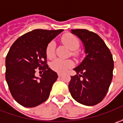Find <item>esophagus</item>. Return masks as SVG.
<instances>
[{"mask_svg": "<svg viewBox=\"0 0 123 123\" xmlns=\"http://www.w3.org/2000/svg\"><path fill=\"white\" fill-rule=\"evenodd\" d=\"M62 76V74H61V73H58V77H61Z\"/></svg>", "mask_w": 123, "mask_h": 123, "instance_id": "1", "label": "esophagus"}]
</instances>
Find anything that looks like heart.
Masks as SVG:
<instances>
[{
	"label": "heart",
	"mask_w": 123,
	"mask_h": 123,
	"mask_svg": "<svg viewBox=\"0 0 123 123\" xmlns=\"http://www.w3.org/2000/svg\"><path fill=\"white\" fill-rule=\"evenodd\" d=\"M62 42L64 44L66 45L69 49L73 50V54L76 55V51L79 46V41L77 37L72 34L67 33L62 37ZM55 41H51L48 44L46 50V56L49 58H53L55 56ZM73 66V62L70 59H61L57 58L51 63V68L54 70L59 73H64L70 68Z\"/></svg>",
	"instance_id": "b5f03b06"
}]
</instances>
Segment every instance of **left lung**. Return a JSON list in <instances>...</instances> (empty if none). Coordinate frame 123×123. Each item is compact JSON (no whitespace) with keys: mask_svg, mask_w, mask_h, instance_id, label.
I'll return each instance as SVG.
<instances>
[{"mask_svg":"<svg viewBox=\"0 0 123 123\" xmlns=\"http://www.w3.org/2000/svg\"><path fill=\"white\" fill-rule=\"evenodd\" d=\"M82 42L86 56L73 69L69 91L81 104L92 106L101 101L106 95L113 77L114 61L110 50L97 34L86 29H72Z\"/></svg>","mask_w":123,"mask_h":123,"instance_id":"left-lung-1","label":"left lung"}]
</instances>
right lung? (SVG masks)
<instances>
[{
    "mask_svg": "<svg viewBox=\"0 0 123 123\" xmlns=\"http://www.w3.org/2000/svg\"><path fill=\"white\" fill-rule=\"evenodd\" d=\"M63 29H35L18 38L5 59V78L12 97L21 105L33 107L44 103L58 75L46 64L48 44ZM44 72L36 77L35 69Z\"/></svg>",
    "mask_w": 123,
    "mask_h": 123,
    "instance_id": "add662e5",
    "label": "right lung"
}]
</instances>
